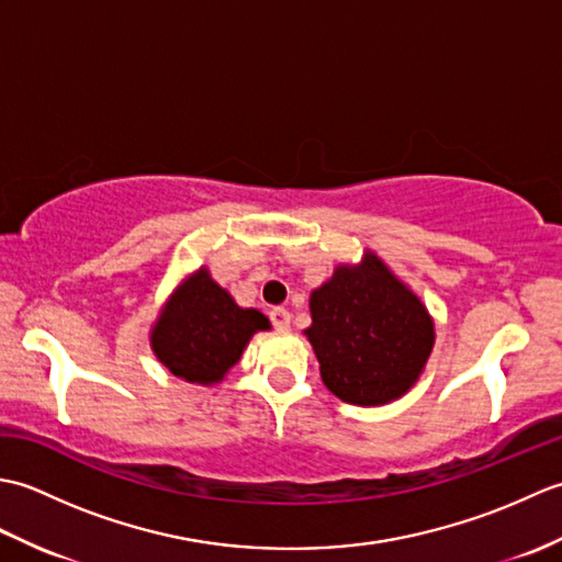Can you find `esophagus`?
<instances>
[{
	"label": "esophagus",
	"mask_w": 562,
	"mask_h": 562,
	"mask_svg": "<svg viewBox=\"0 0 562 562\" xmlns=\"http://www.w3.org/2000/svg\"><path fill=\"white\" fill-rule=\"evenodd\" d=\"M270 321H272V326L278 328V330H288V328H290V321H292V316H290L288 308L274 306L272 312H270Z\"/></svg>",
	"instance_id": "obj_1"
}]
</instances>
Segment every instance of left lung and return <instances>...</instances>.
I'll return each instance as SVG.
<instances>
[{"instance_id": "1", "label": "left lung", "mask_w": 562, "mask_h": 562, "mask_svg": "<svg viewBox=\"0 0 562 562\" xmlns=\"http://www.w3.org/2000/svg\"><path fill=\"white\" fill-rule=\"evenodd\" d=\"M304 333L330 393L352 405L401 398L435 345V321L384 260L367 250L360 266H338L312 292Z\"/></svg>"}]
</instances>
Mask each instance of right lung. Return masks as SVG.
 Instances as JSON below:
<instances>
[{"label": "right lung", "mask_w": 562, "mask_h": 562, "mask_svg": "<svg viewBox=\"0 0 562 562\" xmlns=\"http://www.w3.org/2000/svg\"><path fill=\"white\" fill-rule=\"evenodd\" d=\"M258 308H241L232 294L200 268L166 302L151 328V350L159 362L190 384H217L241 360L250 336L268 330Z\"/></svg>", "instance_id": "1"}]
</instances>
